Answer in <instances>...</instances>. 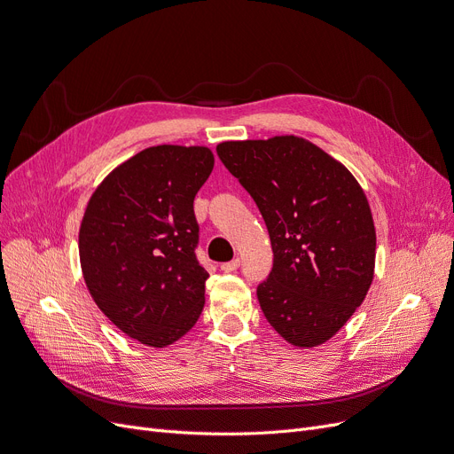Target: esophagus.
<instances>
[{"mask_svg": "<svg viewBox=\"0 0 454 454\" xmlns=\"http://www.w3.org/2000/svg\"><path fill=\"white\" fill-rule=\"evenodd\" d=\"M239 268H240V259H232V261L222 264V270L229 271V274H231V271H237Z\"/></svg>", "mask_w": 454, "mask_h": 454, "instance_id": "esophagus-1", "label": "esophagus"}]
</instances>
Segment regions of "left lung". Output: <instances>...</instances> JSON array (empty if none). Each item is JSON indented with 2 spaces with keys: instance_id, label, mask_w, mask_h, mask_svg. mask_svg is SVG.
Masks as SVG:
<instances>
[{
  "instance_id": "8db88e82",
  "label": "left lung",
  "mask_w": 454,
  "mask_h": 454,
  "mask_svg": "<svg viewBox=\"0 0 454 454\" xmlns=\"http://www.w3.org/2000/svg\"><path fill=\"white\" fill-rule=\"evenodd\" d=\"M266 223L274 266L257 286L261 309L285 340L311 348L364 303L376 231L352 173L296 136L225 141L215 149Z\"/></svg>"
}]
</instances>
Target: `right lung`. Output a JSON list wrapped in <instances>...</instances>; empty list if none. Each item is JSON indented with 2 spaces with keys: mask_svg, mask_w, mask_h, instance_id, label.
I'll use <instances>...</instances> for the list:
<instances>
[{
  "mask_svg": "<svg viewBox=\"0 0 454 454\" xmlns=\"http://www.w3.org/2000/svg\"><path fill=\"white\" fill-rule=\"evenodd\" d=\"M214 168L207 147L158 145L107 175L80 227L83 279L121 332L154 348L186 335L205 305L193 199Z\"/></svg>",
  "mask_w": 454,
  "mask_h": 454,
  "instance_id": "obj_1",
  "label": "right lung"
}]
</instances>
